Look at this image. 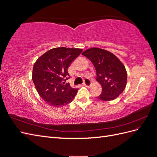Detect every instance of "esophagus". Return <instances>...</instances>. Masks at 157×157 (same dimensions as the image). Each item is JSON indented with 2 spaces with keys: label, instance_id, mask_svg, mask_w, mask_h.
I'll return each instance as SVG.
<instances>
[{
  "label": "esophagus",
  "instance_id": "obj_1",
  "mask_svg": "<svg viewBox=\"0 0 157 157\" xmlns=\"http://www.w3.org/2000/svg\"><path fill=\"white\" fill-rule=\"evenodd\" d=\"M83 84L86 87H90V86H91L92 84V82L91 80H90L89 78H85L84 80V83Z\"/></svg>",
  "mask_w": 157,
  "mask_h": 157
}]
</instances>
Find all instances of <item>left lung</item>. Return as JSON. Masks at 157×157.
I'll return each instance as SVG.
<instances>
[{
	"label": "left lung",
	"mask_w": 157,
	"mask_h": 157,
	"mask_svg": "<svg viewBox=\"0 0 157 157\" xmlns=\"http://www.w3.org/2000/svg\"><path fill=\"white\" fill-rule=\"evenodd\" d=\"M94 65L96 80L101 85L102 92L98 99L111 101L118 98L126 86L127 73L124 65L111 52L98 48H92L82 54Z\"/></svg>",
	"instance_id": "1"
}]
</instances>
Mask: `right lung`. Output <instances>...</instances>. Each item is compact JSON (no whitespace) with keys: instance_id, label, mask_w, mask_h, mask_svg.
I'll use <instances>...</instances> for the list:
<instances>
[{"instance_id":"right-lung-1","label":"right lung","mask_w":157,"mask_h":157,"mask_svg":"<svg viewBox=\"0 0 157 157\" xmlns=\"http://www.w3.org/2000/svg\"><path fill=\"white\" fill-rule=\"evenodd\" d=\"M82 51V49L65 47L52 48L35 63L32 76L33 83L39 96L51 106H64L75 98L78 89L65 83L69 78V66Z\"/></svg>"}]
</instances>
